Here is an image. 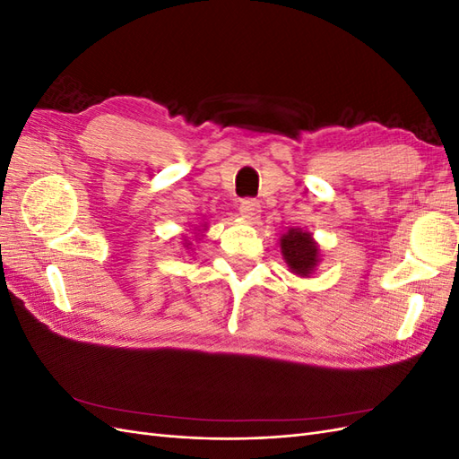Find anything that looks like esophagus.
Wrapping results in <instances>:
<instances>
[{
    "label": "esophagus",
    "mask_w": 459,
    "mask_h": 459,
    "mask_svg": "<svg viewBox=\"0 0 459 459\" xmlns=\"http://www.w3.org/2000/svg\"><path fill=\"white\" fill-rule=\"evenodd\" d=\"M239 212L247 221H256L260 212V203L256 199H243L239 204Z\"/></svg>",
    "instance_id": "34e87169"
}]
</instances>
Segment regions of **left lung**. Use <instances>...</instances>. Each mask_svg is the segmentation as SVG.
I'll return each mask as SVG.
<instances>
[{"mask_svg":"<svg viewBox=\"0 0 459 459\" xmlns=\"http://www.w3.org/2000/svg\"><path fill=\"white\" fill-rule=\"evenodd\" d=\"M280 241L281 255L289 264L290 272L300 277H308L319 262V247L312 239V233L293 228Z\"/></svg>","mask_w":459,"mask_h":459,"instance_id":"8db88e82","label":"left lung"}]
</instances>
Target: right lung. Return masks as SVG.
<instances>
[{
	"label": "right lung",
	"instance_id": "1",
	"mask_svg": "<svg viewBox=\"0 0 459 459\" xmlns=\"http://www.w3.org/2000/svg\"><path fill=\"white\" fill-rule=\"evenodd\" d=\"M184 247H187V248H189V247H191V243H189V241H187V239H186V243H184Z\"/></svg>",
	"mask_w": 459,
	"mask_h": 459
}]
</instances>
